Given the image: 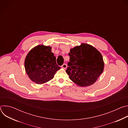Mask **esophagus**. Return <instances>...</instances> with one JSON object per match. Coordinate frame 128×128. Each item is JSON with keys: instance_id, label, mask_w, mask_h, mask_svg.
<instances>
[{"instance_id": "esophagus-1", "label": "esophagus", "mask_w": 128, "mask_h": 128, "mask_svg": "<svg viewBox=\"0 0 128 128\" xmlns=\"http://www.w3.org/2000/svg\"><path fill=\"white\" fill-rule=\"evenodd\" d=\"M62 68H63V69H66V67H67V65L66 64H63L62 65Z\"/></svg>"}]
</instances>
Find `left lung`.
<instances>
[{
  "label": "left lung",
  "mask_w": 128,
  "mask_h": 128,
  "mask_svg": "<svg viewBox=\"0 0 128 128\" xmlns=\"http://www.w3.org/2000/svg\"><path fill=\"white\" fill-rule=\"evenodd\" d=\"M70 59L66 72L77 85L87 86L94 84L104 70L101 53L94 47L82 44L70 50Z\"/></svg>",
  "instance_id": "8db88e82"
}]
</instances>
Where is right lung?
<instances>
[{
    "mask_svg": "<svg viewBox=\"0 0 128 128\" xmlns=\"http://www.w3.org/2000/svg\"><path fill=\"white\" fill-rule=\"evenodd\" d=\"M49 46L38 45L33 48L25 60V68L30 79L37 84H44L54 78L60 69Z\"/></svg>",
    "mask_w": 128,
    "mask_h": 128,
    "instance_id": "right-lung-1",
    "label": "right lung"
}]
</instances>
